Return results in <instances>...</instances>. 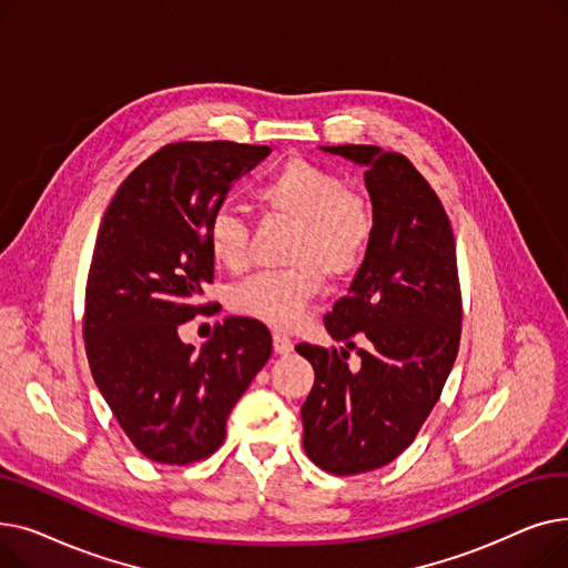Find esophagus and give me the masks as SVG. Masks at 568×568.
Masks as SVG:
<instances>
[{
    "instance_id": "1",
    "label": "esophagus",
    "mask_w": 568,
    "mask_h": 568,
    "mask_svg": "<svg viewBox=\"0 0 568 568\" xmlns=\"http://www.w3.org/2000/svg\"><path fill=\"white\" fill-rule=\"evenodd\" d=\"M294 343L285 334H274V352L276 354H290Z\"/></svg>"
}]
</instances>
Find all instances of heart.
Here are the masks:
<instances>
[{"mask_svg":"<svg viewBox=\"0 0 568 568\" xmlns=\"http://www.w3.org/2000/svg\"><path fill=\"white\" fill-rule=\"evenodd\" d=\"M255 200L294 223L278 272H264L230 292V308L274 329H292L320 292L322 276H352L371 244L373 212L362 193L343 179L306 159H290L268 172L255 189ZM206 248L230 274L251 264L248 225L232 209H216L206 223Z\"/></svg>","mask_w":568,"mask_h":568,"instance_id":"obj_1","label":"heart"}]
</instances>
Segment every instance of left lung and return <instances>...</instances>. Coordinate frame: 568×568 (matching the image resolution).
Masks as SVG:
<instances>
[{"label":"left lung","mask_w":568,"mask_h":568,"mask_svg":"<svg viewBox=\"0 0 568 568\" xmlns=\"http://www.w3.org/2000/svg\"><path fill=\"white\" fill-rule=\"evenodd\" d=\"M322 149L366 168L373 202L364 264L324 315L345 347L296 345L315 371L302 407L306 456L352 476L389 465L428 419L458 354L463 296L449 216L409 159L375 144ZM349 348L363 356L359 372L346 364Z\"/></svg>","instance_id":"8db88e82"}]
</instances>
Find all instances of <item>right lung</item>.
I'll return each instance as SVG.
<instances>
[{"instance_id":"right-lung-1","label":"right lung","mask_w":568,"mask_h":568,"mask_svg":"<svg viewBox=\"0 0 568 568\" xmlns=\"http://www.w3.org/2000/svg\"><path fill=\"white\" fill-rule=\"evenodd\" d=\"M266 144L170 142L116 189L99 227L84 290L82 338L94 382L135 449L191 465L225 439V422L272 356V334L227 317L200 352L179 326L209 315L214 283L206 223Z\"/></svg>"}]
</instances>
